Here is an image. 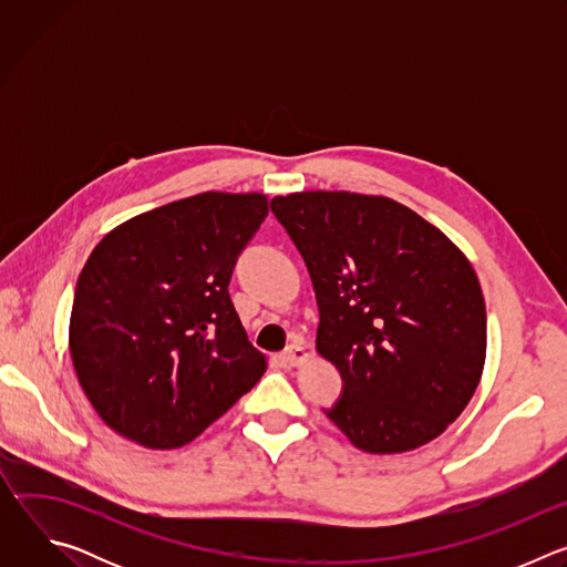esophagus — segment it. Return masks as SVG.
I'll return each mask as SVG.
<instances>
[{
  "label": "esophagus",
  "mask_w": 567,
  "mask_h": 567,
  "mask_svg": "<svg viewBox=\"0 0 567 567\" xmlns=\"http://www.w3.org/2000/svg\"><path fill=\"white\" fill-rule=\"evenodd\" d=\"M282 359H285L289 365H300V363L307 359V352H305V348H302V346L291 343V346L285 350Z\"/></svg>",
  "instance_id": "esophagus-1"
}]
</instances>
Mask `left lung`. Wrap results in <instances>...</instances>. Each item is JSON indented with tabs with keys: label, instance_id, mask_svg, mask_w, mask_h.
<instances>
[{
	"label": "left lung",
	"instance_id": "left-lung-1",
	"mask_svg": "<svg viewBox=\"0 0 567 567\" xmlns=\"http://www.w3.org/2000/svg\"><path fill=\"white\" fill-rule=\"evenodd\" d=\"M271 210L311 276L316 350L343 379L326 415L368 453L442 435L487 354V311L464 254L388 197L293 193L274 197Z\"/></svg>",
	"mask_w": 567,
	"mask_h": 567
}]
</instances>
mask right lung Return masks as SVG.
Listing matches in <instances>:
<instances>
[{
	"instance_id": "add662e5",
	"label": "right lung",
	"mask_w": 567,
	"mask_h": 567,
	"mask_svg": "<svg viewBox=\"0 0 567 567\" xmlns=\"http://www.w3.org/2000/svg\"><path fill=\"white\" fill-rule=\"evenodd\" d=\"M269 215L265 195L202 193L107 233L80 271L69 352L118 435L179 449L265 374L233 307L239 254Z\"/></svg>"
}]
</instances>
